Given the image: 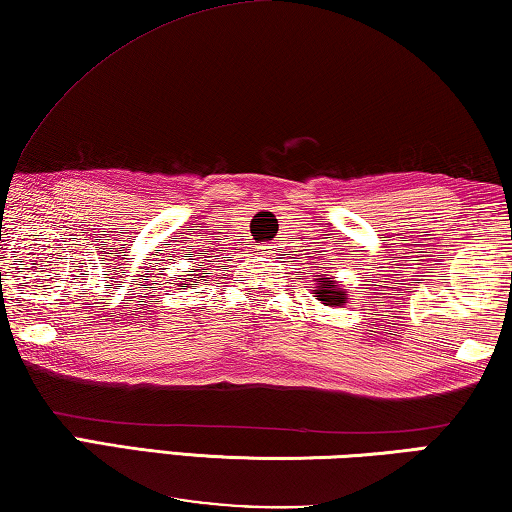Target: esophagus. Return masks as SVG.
Masks as SVG:
<instances>
[{
  "label": "esophagus",
  "mask_w": 512,
  "mask_h": 512,
  "mask_svg": "<svg viewBox=\"0 0 512 512\" xmlns=\"http://www.w3.org/2000/svg\"><path fill=\"white\" fill-rule=\"evenodd\" d=\"M275 250H278V246H271V243H266V246H259V253H262V255H275Z\"/></svg>",
  "instance_id": "34e87169"
}]
</instances>
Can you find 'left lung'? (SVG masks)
I'll list each match as a JSON object with an SVG mask.
<instances>
[{"label":"left lung","instance_id":"1","mask_svg":"<svg viewBox=\"0 0 512 512\" xmlns=\"http://www.w3.org/2000/svg\"><path fill=\"white\" fill-rule=\"evenodd\" d=\"M314 294L316 300H321L328 307H342L348 303V291L337 285L335 278H326V275H314Z\"/></svg>","mask_w":512,"mask_h":512}]
</instances>
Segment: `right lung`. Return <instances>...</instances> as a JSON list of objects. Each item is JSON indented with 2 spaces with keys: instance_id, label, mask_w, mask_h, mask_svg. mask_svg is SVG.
Returning a JSON list of instances; mask_svg holds the SVG:
<instances>
[{
  "instance_id": "1",
  "label": "right lung",
  "mask_w": 512,
  "mask_h": 512,
  "mask_svg": "<svg viewBox=\"0 0 512 512\" xmlns=\"http://www.w3.org/2000/svg\"><path fill=\"white\" fill-rule=\"evenodd\" d=\"M200 266H202V264H198V269H193V271H202V273H205L207 269H200ZM202 273H200V278H207V275H202ZM184 282H193V278H180V285H177V287H182Z\"/></svg>"
}]
</instances>
